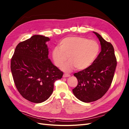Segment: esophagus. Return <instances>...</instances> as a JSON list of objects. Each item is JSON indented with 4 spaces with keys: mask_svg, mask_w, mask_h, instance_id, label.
Listing matches in <instances>:
<instances>
[{
    "mask_svg": "<svg viewBox=\"0 0 129 129\" xmlns=\"http://www.w3.org/2000/svg\"><path fill=\"white\" fill-rule=\"evenodd\" d=\"M69 76H70V74H68L65 73V74H64V75H63V77H69Z\"/></svg>",
    "mask_w": 129,
    "mask_h": 129,
    "instance_id": "1",
    "label": "esophagus"
}]
</instances>
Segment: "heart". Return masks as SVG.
<instances>
[{
  "mask_svg": "<svg viewBox=\"0 0 129 129\" xmlns=\"http://www.w3.org/2000/svg\"><path fill=\"white\" fill-rule=\"evenodd\" d=\"M59 48L53 50L52 57L56 66L60 67L68 57L70 60L61 68L66 72L75 68L79 71L87 69L93 64L100 53V46L96 41L80 36L63 38L59 44Z\"/></svg>",
  "mask_w": 129,
  "mask_h": 129,
  "instance_id": "obj_1",
  "label": "heart"
}]
</instances>
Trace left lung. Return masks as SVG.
I'll return each mask as SVG.
<instances>
[{
    "instance_id": "8db88e82",
    "label": "left lung",
    "mask_w": 129,
    "mask_h": 129,
    "mask_svg": "<svg viewBox=\"0 0 129 129\" xmlns=\"http://www.w3.org/2000/svg\"><path fill=\"white\" fill-rule=\"evenodd\" d=\"M93 33L100 42L101 51L91 66L74 74L78 84L73 89V93L78 100L86 103L95 101L107 92L117 65L112 45L98 33Z\"/></svg>"
}]
</instances>
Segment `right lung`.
<instances>
[{
  "label": "right lung",
  "mask_w": 129,
  "mask_h": 129,
  "mask_svg": "<svg viewBox=\"0 0 129 129\" xmlns=\"http://www.w3.org/2000/svg\"><path fill=\"white\" fill-rule=\"evenodd\" d=\"M50 39L35 35L19 43L11 59L10 68L16 87L29 101H45L53 93L54 82L63 73L48 58L46 42Z\"/></svg>",
  "instance_id": "1"
}]
</instances>
